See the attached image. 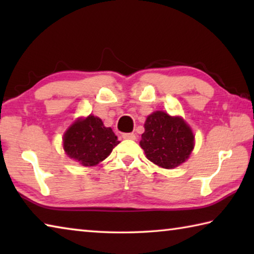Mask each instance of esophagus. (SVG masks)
Wrapping results in <instances>:
<instances>
[{
	"label": "esophagus",
	"mask_w": 254,
	"mask_h": 254,
	"mask_svg": "<svg viewBox=\"0 0 254 254\" xmlns=\"http://www.w3.org/2000/svg\"><path fill=\"white\" fill-rule=\"evenodd\" d=\"M123 139H127V140H135L136 139V135L134 133H124L122 135Z\"/></svg>",
	"instance_id": "esophagus-1"
}]
</instances>
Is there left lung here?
Here are the masks:
<instances>
[{
    "label": "left lung",
    "mask_w": 254,
    "mask_h": 254,
    "mask_svg": "<svg viewBox=\"0 0 254 254\" xmlns=\"http://www.w3.org/2000/svg\"><path fill=\"white\" fill-rule=\"evenodd\" d=\"M194 140V133L183 118L156 111L145 120L140 145L154 165L174 169L190 156Z\"/></svg>",
    "instance_id": "1"
}]
</instances>
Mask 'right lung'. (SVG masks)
I'll use <instances>...</instances> for the list:
<instances>
[{
	"label": "right lung",
	"instance_id": "1",
	"mask_svg": "<svg viewBox=\"0 0 254 254\" xmlns=\"http://www.w3.org/2000/svg\"><path fill=\"white\" fill-rule=\"evenodd\" d=\"M119 143L112 128L104 127L102 120L92 114L77 119L63 137L67 156L85 167L96 166L104 160Z\"/></svg>",
	"mask_w": 254,
	"mask_h": 254
}]
</instances>
